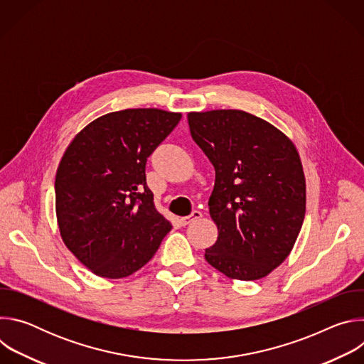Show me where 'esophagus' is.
<instances>
[{
  "instance_id": "esophagus-1",
  "label": "esophagus",
  "mask_w": 364,
  "mask_h": 364,
  "mask_svg": "<svg viewBox=\"0 0 364 364\" xmlns=\"http://www.w3.org/2000/svg\"><path fill=\"white\" fill-rule=\"evenodd\" d=\"M201 216H203V215H201V212H198V210H193L190 216L181 218V219H180V222H181V225H183V226H186V225H190L191 222H194V220L200 219Z\"/></svg>"
}]
</instances>
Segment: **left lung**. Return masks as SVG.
<instances>
[{"mask_svg":"<svg viewBox=\"0 0 364 364\" xmlns=\"http://www.w3.org/2000/svg\"><path fill=\"white\" fill-rule=\"evenodd\" d=\"M187 121L216 171L209 212L219 236L205 261L230 279H261L288 257L304 222L299 154L284 132L245 111L188 112Z\"/></svg>","mask_w":364,"mask_h":364,"instance_id":"1","label":"left lung"}]
</instances>
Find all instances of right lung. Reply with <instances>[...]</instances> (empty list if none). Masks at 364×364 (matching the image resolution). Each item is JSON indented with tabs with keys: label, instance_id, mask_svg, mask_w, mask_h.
<instances>
[{
	"label": "right lung",
	"instance_id": "right-lung-1",
	"mask_svg": "<svg viewBox=\"0 0 364 364\" xmlns=\"http://www.w3.org/2000/svg\"><path fill=\"white\" fill-rule=\"evenodd\" d=\"M180 119L157 108L111 112L66 148L55 181L58 225L66 247L95 275H132L171 230L155 209L145 164Z\"/></svg>",
	"mask_w": 364,
	"mask_h": 364
}]
</instances>
